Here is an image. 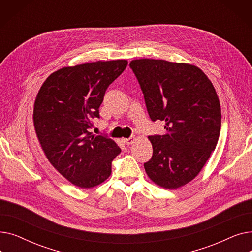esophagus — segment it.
<instances>
[{
  "label": "esophagus",
  "instance_id": "1",
  "mask_svg": "<svg viewBox=\"0 0 252 252\" xmlns=\"http://www.w3.org/2000/svg\"><path fill=\"white\" fill-rule=\"evenodd\" d=\"M135 141H136V137H129V138L124 139V143L128 145V146H129V145H131V144H134Z\"/></svg>",
  "mask_w": 252,
  "mask_h": 252
}]
</instances>
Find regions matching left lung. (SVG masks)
<instances>
[{"mask_svg":"<svg viewBox=\"0 0 252 252\" xmlns=\"http://www.w3.org/2000/svg\"><path fill=\"white\" fill-rule=\"evenodd\" d=\"M129 66L150 118L165 123L164 135L148 137L153 155L145 170L159 187L180 188L200 173L218 144L221 113L216 89L192 64L144 58Z\"/></svg>","mask_w":252,"mask_h":252,"instance_id":"8db88e82","label":"left lung"}]
</instances>
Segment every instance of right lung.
Masks as SVG:
<instances>
[{
	"mask_svg": "<svg viewBox=\"0 0 252 252\" xmlns=\"http://www.w3.org/2000/svg\"><path fill=\"white\" fill-rule=\"evenodd\" d=\"M126 65L119 59L66 66L47 77L35 97L33 126L41 147L58 173L78 188L107 180L122 151L112 139L93 135L90 128L106 90Z\"/></svg>",
	"mask_w": 252,
	"mask_h": 252,
	"instance_id": "obj_1",
	"label": "right lung"
}]
</instances>
